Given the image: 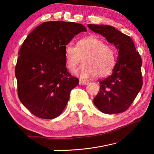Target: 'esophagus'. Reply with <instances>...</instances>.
Wrapping results in <instances>:
<instances>
[{
	"mask_svg": "<svg viewBox=\"0 0 154 154\" xmlns=\"http://www.w3.org/2000/svg\"><path fill=\"white\" fill-rule=\"evenodd\" d=\"M88 83H89V82H88V81H87V80H83V79L79 80V84L80 85H88Z\"/></svg>",
	"mask_w": 154,
	"mask_h": 154,
	"instance_id": "esophagus-1",
	"label": "esophagus"
}]
</instances>
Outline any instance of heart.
I'll list each match as a JSON object with an SVG mask.
<instances>
[{"instance_id":"heart-1","label":"heart","mask_w":154,"mask_h":154,"mask_svg":"<svg viewBox=\"0 0 154 154\" xmlns=\"http://www.w3.org/2000/svg\"><path fill=\"white\" fill-rule=\"evenodd\" d=\"M82 58L83 63L75 72L77 75L82 78L93 75L104 77L113 71L117 54L113 46L105 44L97 36H89L79 39L75 47L71 44L65 47V64L70 71H75Z\"/></svg>"}]
</instances>
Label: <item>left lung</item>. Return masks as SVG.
<instances>
[{
    "mask_svg": "<svg viewBox=\"0 0 154 154\" xmlns=\"http://www.w3.org/2000/svg\"><path fill=\"white\" fill-rule=\"evenodd\" d=\"M118 49V57L112 74L100 82L94 105L104 113L124 112L131 105L143 85L142 60L129 36L109 25L88 24Z\"/></svg>",
    "mask_w": 154,
    "mask_h": 154,
    "instance_id": "left-lung-1",
    "label": "left lung"
}]
</instances>
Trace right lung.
<instances>
[{
	"mask_svg": "<svg viewBox=\"0 0 154 154\" xmlns=\"http://www.w3.org/2000/svg\"><path fill=\"white\" fill-rule=\"evenodd\" d=\"M86 30L77 23L51 21L38 26L24 40L15 69L17 94L35 116L54 119L64 111L70 92L79 83L67 71L64 49Z\"/></svg>",
	"mask_w": 154,
	"mask_h": 154,
	"instance_id": "obj_1",
	"label": "right lung"
}]
</instances>
